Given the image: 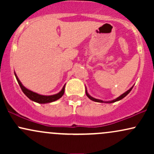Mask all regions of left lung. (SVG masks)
Segmentation results:
<instances>
[{
  "label": "left lung",
  "mask_w": 154,
  "mask_h": 154,
  "mask_svg": "<svg viewBox=\"0 0 154 154\" xmlns=\"http://www.w3.org/2000/svg\"><path fill=\"white\" fill-rule=\"evenodd\" d=\"M132 88H133V87H132L131 88H130V90H128V91H127V92H125V93H123L122 95H120V96H119V97H118L117 98H116V99H114V100H111V101H103V100H99V99H96V98H93V97H91V95H90L89 94H88V92H87V90H86L85 92H86V95H87V96L88 97V98H90V99L92 100H93V101H95V102H99V103H114V102L118 101V100H121V99H122L123 98H125V97L126 96V95H128V93H130V91H131V90L132 89Z\"/></svg>",
  "instance_id": "obj_1"
}]
</instances>
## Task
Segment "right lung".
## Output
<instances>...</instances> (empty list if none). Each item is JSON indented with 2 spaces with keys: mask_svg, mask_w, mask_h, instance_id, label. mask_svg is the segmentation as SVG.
I'll list each match as a JSON object with an SVG mask.
<instances>
[{
  "mask_svg": "<svg viewBox=\"0 0 154 154\" xmlns=\"http://www.w3.org/2000/svg\"><path fill=\"white\" fill-rule=\"evenodd\" d=\"M14 75L16 76V78H17V82H18L19 86H20L21 89L23 91V93L25 94L29 99L33 100V101L37 102L38 103H51V102L55 101V100L59 99L61 96L63 95L64 93V89H65V85L63 86L62 90L59 92V93L56 95H42L40 94H38V93H34V92L29 91V90L26 89L25 87L22 85V82H20L18 77L16 74L14 73Z\"/></svg>",
  "mask_w": 154,
  "mask_h": 154,
  "instance_id": "obj_1",
  "label": "right lung"
}]
</instances>
